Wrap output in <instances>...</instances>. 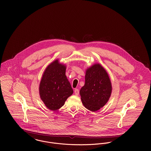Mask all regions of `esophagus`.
<instances>
[{
  "label": "esophagus",
  "instance_id": "34e87169",
  "mask_svg": "<svg viewBox=\"0 0 151 151\" xmlns=\"http://www.w3.org/2000/svg\"><path fill=\"white\" fill-rule=\"evenodd\" d=\"M74 93H75V95H79V93H80V91H79L78 89H75V90H74Z\"/></svg>",
  "mask_w": 151,
  "mask_h": 151
}]
</instances>
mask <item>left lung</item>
<instances>
[{
    "label": "left lung",
    "mask_w": 151,
    "mask_h": 151,
    "mask_svg": "<svg viewBox=\"0 0 151 151\" xmlns=\"http://www.w3.org/2000/svg\"><path fill=\"white\" fill-rule=\"evenodd\" d=\"M111 92V82L104 67L95 64L88 68L85 84L80 91L84 106L92 111H97L107 103Z\"/></svg>",
    "instance_id": "8db88e82"
}]
</instances>
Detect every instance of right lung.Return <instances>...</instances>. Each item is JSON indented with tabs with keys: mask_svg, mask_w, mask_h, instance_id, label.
<instances>
[{
	"mask_svg": "<svg viewBox=\"0 0 151 151\" xmlns=\"http://www.w3.org/2000/svg\"><path fill=\"white\" fill-rule=\"evenodd\" d=\"M73 90L65 76V66L58 60L49 65L43 73L40 94L45 106L51 110L63 106Z\"/></svg>",
	"mask_w": 151,
	"mask_h": 151,
	"instance_id": "1",
	"label": "right lung"
}]
</instances>
